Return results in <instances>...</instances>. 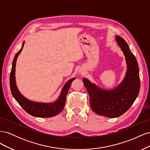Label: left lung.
I'll return each instance as SVG.
<instances>
[{
    "instance_id": "8db88e82",
    "label": "left lung",
    "mask_w": 150,
    "mask_h": 150,
    "mask_svg": "<svg viewBox=\"0 0 150 150\" xmlns=\"http://www.w3.org/2000/svg\"><path fill=\"white\" fill-rule=\"evenodd\" d=\"M116 40L123 52L127 71L121 83L112 90L101 89L84 78L83 81L89 95L90 106L96 114L108 117L120 116L128 111L138 96L140 89L139 67L128 44L120 36Z\"/></svg>"
}]
</instances>
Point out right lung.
Here are the masks:
<instances>
[{"label":"right lung","instance_id":"right-lung-1","mask_svg":"<svg viewBox=\"0 0 150 150\" xmlns=\"http://www.w3.org/2000/svg\"><path fill=\"white\" fill-rule=\"evenodd\" d=\"M24 42L22 44V47L19 50V51H18L16 53L12 62V66L10 75V87L12 96L15 98L17 103L20 104V106L27 112L32 116L40 117H50L56 116L58 115L59 113H60L61 111L63 110V108H64L66 103L67 92L70 88L72 82L75 79V78L71 79L66 83L61 91L59 97L57 99V100L54 103H37L30 101L29 99L25 98L20 93L17 88L15 77L17 58L22 51V48L24 47Z\"/></svg>","mask_w":150,"mask_h":150}]
</instances>
